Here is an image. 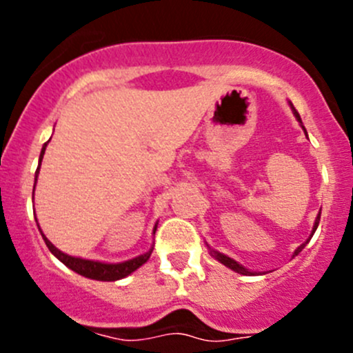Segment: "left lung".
Masks as SVG:
<instances>
[{"mask_svg":"<svg viewBox=\"0 0 353 353\" xmlns=\"http://www.w3.org/2000/svg\"><path fill=\"white\" fill-rule=\"evenodd\" d=\"M292 109H294V114H295V117H297V119H299V123H302V121H301V116H299V112H297V110H295V108H292ZM319 219H321V212H319L318 219H316V222H314V227H312V234H314V232H316V229H318V225H319ZM312 234H311V237H312ZM311 237H309V239H311ZM309 239H307V241H309ZM307 241H305L304 244H302V245H299V248L295 249L294 256H297L299 252H301L302 249H304V245L307 244ZM210 254H212L213 258H216V259H219V261L222 263V265L229 266L230 270H234V272L241 273V275H254V273L248 272V270H245L244 266H241L239 263H237V261H234V259H232V258H229V256L222 254V252H219V251H212V252H210Z\"/></svg>","mask_w":353,"mask_h":353,"instance_id":"8db88e82","label":"left lung"}]
</instances>
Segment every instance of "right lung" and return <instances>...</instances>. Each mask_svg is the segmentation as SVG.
I'll use <instances>...</instances> for the list:
<instances>
[{
	"mask_svg": "<svg viewBox=\"0 0 353 353\" xmlns=\"http://www.w3.org/2000/svg\"><path fill=\"white\" fill-rule=\"evenodd\" d=\"M46 147H48V143H44V147H42L41 159H39V167H41V162H42V157H44ZM39 167H37V172H35V181H37ZM34 190H35V184H34ZM37 225H39V223H37ZM155 229H157V227H155ZM42 237H44V243L49 248V251H51L52 254H54L56 258L59 259V261L65 263L68 268H71L73 272H77L78 275H83V276H87V279H92V280H102V282H114V280L124 279V276H128L130 273H133L137 268H140L143 263H147L148 258H150L152 251H154V249H150L148 252L138 256V258L130 259V261L116 263V265H109V263H99V261H90V259H81V258H73V256H68V254H65V252H61L58 248H54V245L49 243L48 237H46V236H42Z\"/></svg>",
	"mask_w": 353,
	"mask_h": 353,
	"instance_id": "add662e5",
	"label": "right lung"
}]
</instances>
